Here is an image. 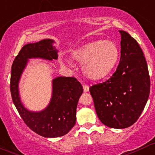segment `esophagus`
<instances>
[{
	"label": "esophagus",
	"mask_w": 155,
	"mask_h": 155,
	"mask_svg": "<svg viewBox=\"0 0 155 155\" xmlns=\"http://www.w3.org/2000/svg\"><path fill=\"white\" fill-rule=\"evenodd\" d=\"M83 89H84V91L85 92V93H87V92L89 91V90H90V87H89V86L87 85H83Z\"/></svg>",
	"instance_id": "obj_1"
}]
</instances>
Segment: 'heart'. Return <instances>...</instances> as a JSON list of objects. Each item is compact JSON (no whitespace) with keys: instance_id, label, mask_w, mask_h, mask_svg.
Listing matches in <instances>:
<instances>
[{"instance_id":"obj_1","label":"heart","mask_w":155,"mask_h":155,"mask_svg":"<svg viewBox=\"0 0 155 155\" xmlns=\"http://www.w3.org/2000/svg\"><path fill=\"white\" fill-rule=\"evenodd\" d=\"M72 58L83 63L82 71L87 78L98 81L110 74L119 58V49L111 40L96 41L87 43L72 53ZM62 65H69V61L61 57Z\"/></svg>"}]
</instances>
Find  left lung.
Listing matches in <instances>:
<instances>
[{"instance_id":"8db88e82","label":"left lung","mask_w":155,"mask_h":155,"mask_svg":"<svg viewBox=\"0 0 155 155\" xmlns=\"http://www.w3.org/2000/svg\"><path fill=\"white\" fill-rule=\"evenodd\" d=\"M120 59L113 75L102 84L90 87V92L100 121L114 129L133 125L142 114L150 93L148 65L137 41L119 31Z\"/></svg>"}]
</instances>
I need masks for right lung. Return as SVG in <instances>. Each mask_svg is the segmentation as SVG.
<instances>
[{
	"label": "right lung",
	"mask_w": 155,
	"mask_h": 155,
	"mask_svg": "<svg viewBox=\"0 0 155 155\" xmlns=\"http://www.w3.org/2000/svg\"><path fill=\"white\" fill-rule=\"evenodd\" d=\"M53 44V40L44 39L25 44L13 61L10 78L12 99L21 117L31 130L46 138L60 137L74 126L78 102L83 93L82 85L75 78L60 76L52 81L51 98L46 108L34 111L22 103L19 85L29 59H57L59 50Z\"/></svg>",
	"instance_id": "obj_1"
}]
</instances>
